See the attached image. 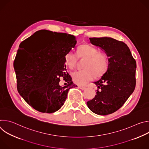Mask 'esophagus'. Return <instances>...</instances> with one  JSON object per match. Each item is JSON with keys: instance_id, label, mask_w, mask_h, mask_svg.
Wrapping results in <instances>:
<instances>
[{"instance_id": "34e87169", "label": "esophagus", "mask_w": 149, "mask_h": 149, "mask_svg": "<svg viewBox=\"0 0 149 149\" xmlns=\"http://www.w3.org/2000/svg\"><path fill=\"white\" fill-rule=\"evenodd\" d=\"M78 87H79L80 89L82 90H84L86 89V87H84V86H78Z\"/></svg>"}]
</instances>
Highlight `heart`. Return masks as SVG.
Returning <instances> with one entry per match:
<instances>
[{
	"label": "heart",
	"instance_id": "1",
	"mask_svg": "<svg viewBox=\"0 0 149 149\" xmlns=\"http://www.w3.org/2000/svg\"><path fill=\"white\" fill-rule=\"evenodd\" d=\"M77 55L72 51L68 52L65 55V65L71 70L73 69L78 62V58L86 59L83 68L81 71H76L71 74L74 83L83 86L93 80L94 77L102 76L109 69L110 58L104 52L98 51L95 47L84 44L79 46L77 49Z\"/></svg>",
	"mask_w": 149,
	"mask_h": 149
}]
</instances>
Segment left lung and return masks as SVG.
<instances>
[{
    "mask_svg": "<svg viewBox=\"0 0 149 149\" xmlns=\"http://www.w3.org/2000/svg\"><path fill=\"white\" fill-rule=\"evenodd\" d=\"M90 40L109 55L110 65L101 78L94 82L98 87L97 94L87 103L95 114L108 115L121 108L133 93L136 62L128 46L122 41L108 37Z\"/></svg>",
    "mask_w": 149,
    "mask_h": 149,
    "instance_id": "1",
    "label": "left lung"
}]
</instances>
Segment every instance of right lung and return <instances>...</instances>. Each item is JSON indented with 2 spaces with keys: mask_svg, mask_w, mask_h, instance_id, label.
<instances>
[{
  "mask_svg": "<svg viewBox=\"0 0 149 149\" xmlns=\"http://www.w3.org/2000/svg\"><path fill=\"white\" fill-rule=\"evenodd\" d=\"M36 38V43L28 47L29 41ZM77 44L74 35L47 30L36 32L22 42L17 56L22 54L27 58L20 67L16 65L17 89L19 94L35 110L52 113L59 110L68 92L77 87L66 69L65 55ZM62 77L66 83L59 85Z\"/></svg>",
  "mask_w": 149,
  "mask_h": 149,
  "instance_id": "right-lung-1",
  "label": "right lung"
}]
</instances>
